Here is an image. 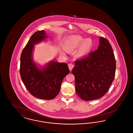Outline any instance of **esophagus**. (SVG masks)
I'll return each mask as SVG.
<instances>
[{"label":"esophagus","mask_w":133,"mask_h":133,"mask_svg":"<svg viewBox=\"0 0 133 133\" xmlns=\"http://www.w3.org/2000/svg\"><path fill=\"white\" fill-rule=\"evenodd\" d=\"M74 64L72 63H69L68 64V67H69V70L70 71H71L72 69H73V68L74 67Z\"/></svg>","instance_id":"34e87169"}]
</instances>
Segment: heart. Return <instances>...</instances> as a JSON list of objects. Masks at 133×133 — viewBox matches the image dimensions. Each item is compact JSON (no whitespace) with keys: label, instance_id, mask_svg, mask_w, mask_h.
<instances>
[{"label":"heart","instance_id":"heart-1","mask_svg":"<svg viewBox=\"0 0 133 133\" xmlns=\"http://www.w3.org/2000/svg\"><path fill=\"white\" fill-rule=\"evenodd\" d=\"M93 42L91 38L84 39L82 37L75 35L68 38L64 43V48L68 52L75 50L78 47L75 55L77 58L84 57L88 55L92 50ZM60 53L63 55H65V51H60Z\"/></svg>","mask_w":133,"mask_h":133}]
</instances>
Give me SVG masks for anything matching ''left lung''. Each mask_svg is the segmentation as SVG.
<instances>
[{
	"instance_id": "1",
	"label": "left lung",
	"mask_w": 133,
	"mask_h": 133,
	"mask_svg": "<svg viewBox=\"0 0 133 133\" xmlns=\"http://www.w3.org/2000/svg\"><path fill=\"white\" fill-rule=\"evenodd\" d=\"M98 49L88 56L75 61L72 70L75 78L77 95L86 101L101 98L107 92L114 80L116 60L107 39L100 37Z\"/></svg>"
}]
</instances>
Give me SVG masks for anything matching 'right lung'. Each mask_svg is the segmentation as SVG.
<instances>
[{
  "mask_svg": "<svg viewBox=\"0 0 133 133\" xmlns=\"http://www.w3.org/2000/svg\"><path fill=\"white\" fill-rule=\"evenodd\" d=\"M47 37L44 30L35 32L31 36L21 53L20 74L26 88L32 95L41 99L51 100L58 94L64 78L70 71L65 63L51 61L41 69L34 63L32 58L34 45Z\"/></svg>",
  "mask_w": 133,
  "mask_h": 133,
  "instance_id": "right-lung-1",
  "label": "right lung"
}]
</instances>
